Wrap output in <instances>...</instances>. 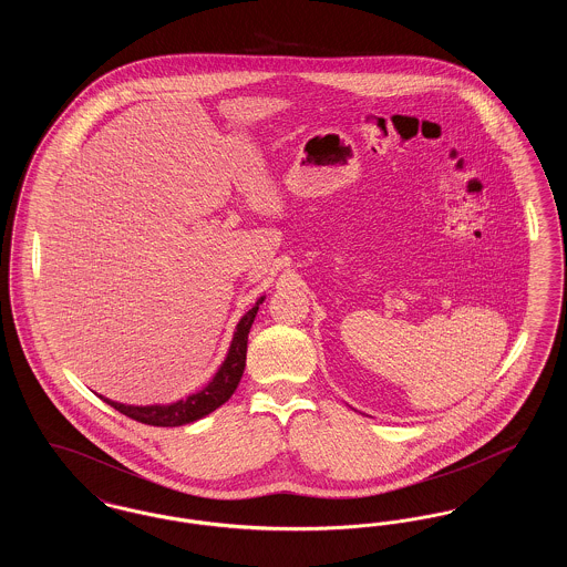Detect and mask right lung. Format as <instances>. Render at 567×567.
Listing matches in <instances>:
<instances>
[{"instance_id":"right-lung-1","label":"right lung","mask_w":567,"mask_h":567,"mask_svg":"<svg viewBox=\"0 0 567 567\" xmlns=\"http://www.w3.org/2000/svg\"><path fill=\"white\" fill-rule=\"evenodd\" d=\"M264 299L266 297H259L257 303L240 319V323L234 331V338H231V344H229L225 361L220 363L215 378L202 391L167 405H127L112 402V400H106L102 395L100 398L106 404L112 405L114 410H118L121 414L134 419L137 423L153 425V427H178V425H187L193 421H199L202 416L215 412L218 405L225 404L234 395V391H236V386L243 378L244 365H246L248 331L252 327V321H255L257 310H259V303H264Z\"/></svg>"}]
</instances>
